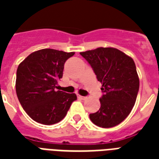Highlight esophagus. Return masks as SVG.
<instances>
[{"instance_id": "esophagus-1", "label": "esophagus", "mask_w": 159, "mask_h": 159, "mask_svg": "<svg viewBox=\"0 0 159 159\" xmlns=\"http://www.w3.org/2000/svg\"><path fill=\"white\" fill-rule=\"evenodd\" d=\"M78 98H79V99H82V100H85V99H87V97H82V96H80V95H78Z\"/></svg>"}]
</instances>
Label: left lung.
<instances>
[{
    "label": "left lung",
    "instance_id": "obj_1",
    "mask_svg": "<svg viewBox=\"0 0 159 159\" xmlns=\"http://www.w3.org/2000/svg\"><path fill=\"white\" fill-rule=\"evenodd\" d=\"M102 84L101 107L90 114L92 123L102 128L120 124L135 103L139 79L132 57L115 48H97L80 53Z\"/></svg>",
    "mask_w": 159,
    "mask_h": 159
}]
</instances>
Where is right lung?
Returning <instances> with one entry per match:
<instances>
[{
	"label": "right lung",
	"mask_w": 159,
	"mask_h": 159,
	"mask_svg": "<svg viewBox=\"0 0 159 159\" xmlns=\"http://www.w3.org/2000/svg\"><path fill=\"white\" fill-rule=\"evenodd\" d=\"M74 53L44 48L30 53L18 66L17 97L28 116L36 122L47 125L59 122L77 100L75 93L57 90L65 62Z\"/></svg>",
	"instance_id": "right-lung-1"
}]
</instances>
